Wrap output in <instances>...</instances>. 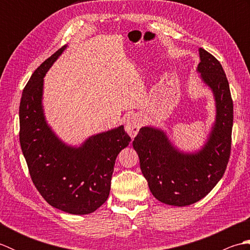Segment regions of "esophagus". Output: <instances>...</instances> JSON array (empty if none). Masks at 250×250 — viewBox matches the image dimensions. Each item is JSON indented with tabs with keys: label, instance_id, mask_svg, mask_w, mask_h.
I'll return each mask as SVG.
<instances>
[{
	"label": "esophagus",
	"instance_id": "34e87169",
	"mask_svg": "<svg viewBox=\"0 0 250 250\" xmlns=\"http://www.w3.org/2000/svg\"><path fill=\"white\" fill-rule=\"evenodd\" d=\"M142 125V120L139 116L132 115L125 121V131L128 132L129 135L133 139L139 133Z\"/></svg>",
	"mask_w": 250,
	"mask_h": 250
}]
</instances>
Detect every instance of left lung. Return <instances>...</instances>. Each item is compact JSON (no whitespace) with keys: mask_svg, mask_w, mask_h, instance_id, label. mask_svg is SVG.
<instances>
[{"mask_svg":"<svg viewBox=\"0 0 250 250\" xmlns=\"http://www.w3.org/2000/svg\"><path fill=\"white\" fill-rule=\"evenodd\" d=\"M198 71L213 90L216 122L203 149L192 155L179 152L161 130L142 128L133 147L142 173L152 195L162 203L187 206L203 199L224 176L231 153L233 101L229 82L220 62L203 48L199 49Z\"/></svg>","mask_w":250,"mask_h":250,"instance_id":"1","label":"left lung"}]
</instances>
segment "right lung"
Segmentation results:
<instances>
[{"label":"right lung","mask_w":250,"mask_h":250,"mask_svg":"<svg viewBox=\"0 0 250 250\" xmlns=\"http://www.w3.org/2000/svg\"><path fill=\"white\" fill-rule=\"evenodd\" d=\"M65 47L42 63L25 84L19 106V140L32 182L47 203L68 214L87 215L107 200L116 158L131 137L121 125L73 148L47 125L42 108L43 78Z\"/></svg>","instance_id":"obj_1"}]
</instances>
